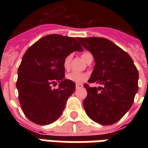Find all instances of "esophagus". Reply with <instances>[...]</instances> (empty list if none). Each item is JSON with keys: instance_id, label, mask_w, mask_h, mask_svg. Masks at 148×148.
Listing matches in <instances>:
<instances>
[{"instance_id": "obj_1", "label": "esophagus", "mask_w": 148, "mask_h": 148, "mask_svg": "<svg viewBox=\"0 0 148 148\" xmlns=\"http://www.w3.org/2000/svg\"><path fill=\"white\" fill-rule=\"evenodd\" d=\"M82 86H83L82 84H79V83H77V84H76V89L82 88Z\"/></svg>"}]
</instances>
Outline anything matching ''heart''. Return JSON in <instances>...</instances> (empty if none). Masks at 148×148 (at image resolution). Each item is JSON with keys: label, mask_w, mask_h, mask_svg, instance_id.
Masks as SVG:
<instances>
[{"label": "heart", "mask_w": 148, "mask_h": 148, "mask_svg": "<svg viewBox=\"0 0 148 148\" xmlns=\"http://www.w3.org/2000/svg\"><path fill=\"white\" fill-rule=\"evenodd\" d=\"M90 53H84L82 54V58L84 59L86 58V56L89 54ZM72 59V54H68L66 55L64 59H63V62H62V66H63V68L65 70H68L70 68V65H71V61ZM66 78L68 80V81H71L72 82L75 83H81L84 82L85 81H86L88 79V75L86 73H82V72H76V71H73V72H70L68 74H66Z\"/></svg>", "instance_id": "heart-1"}]
</instances>
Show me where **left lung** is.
<instances>
[{
  "mask_svg": "<svg viewBox=\"0 0 148 148\" xmlns=\"http://www.w3.org/2000/svg\"><path fill=\"white\" fill-rule=\"evenodd\" d=\"M94 57L95 65L89 83L103 87L84 86L87 96L83 101L86 113L102 125L118 122L134 103L138 90V71L125 51L105 38H78Z\"/></svg>",
  "mask_w": 148,
  "mask_h": 148,
  "instance_id": "left-lung-1",
  "label": "left lung"
}]
</instances>
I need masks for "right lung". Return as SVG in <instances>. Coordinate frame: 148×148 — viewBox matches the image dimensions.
I'll return each mask as SVG.
<instances>
[{
	"label": "right lung",
	"mask_w": 148,
	"mask_h": 148,
	"mask_svg": "<svg viewBox=\"0 0 148 148\" xmlns=\"http://www.w3.org/2000/svg\"><path fill=\"white\" fill-rule=\"evenodd\" d=\"M82 51L76 38L49 34L27 49L18 68L16 87L21 110L30 121L46 125L56 121L76 85L64 79L62 62L66 55ZM59 82L60 87L51 85Z\"/></svg>",
	"instance_id": "obj_1"
}]
</instances>
